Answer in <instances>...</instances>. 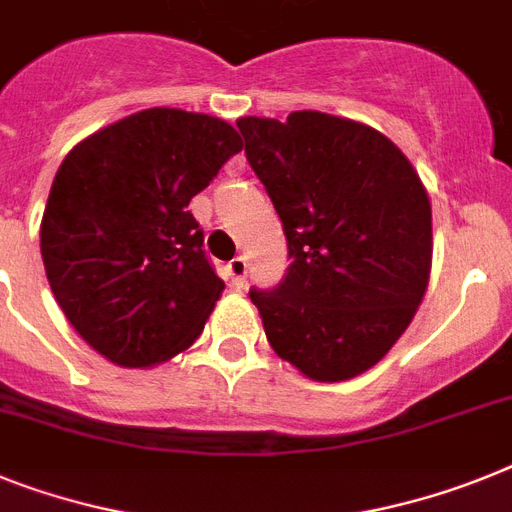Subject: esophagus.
<instances>
[{
    "label": "esophagus",
    "mask_w": 512,
    "mask_h": 512,
    "mask_svg": "<svg viewBox=\"0 0 512 512\" xmlns=\"http://www.w3.org/2000/svg\"><path fill=\"white\" fill-rule=\"evenodd\" d=\"M226 278H229L231 286L242 289L244 281H247V260H244V257H234V260L226 265Z\"/></svg>",
    "instance_id": "esophagus-1"
}]
</instances>
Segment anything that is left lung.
Listing matches in <instances>:
<instances>
[{"mask_svg":"<svg viewBox=\"0 0 512 512\" xmlns=\"http://www.w3.org/2000/svg\"><path fill=\"white\" fill-rule=\"evenodd\" d=\"M236 127L289 242L286 278L249 291L268 343L309 380L362 375L406 333L427 291L422 179L398 145L354 119L294 111Z\"/></svg>","mask_w":512,"mask_h":512,"instance_id":"obj_1","label":"left lung"}]
</instances>
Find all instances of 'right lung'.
Here are the masks:
<instances>
[{"label": "right lung", "instance_id": "obj_1", "mask_svg": "<svg viewBox=\"0 0 512 512\" xmlns=\"http://www.w3.org/2000/svg\"><path fill=\"white\" fill-rule=\"evenodd\" d=\"M242 150L229 122L145 109L67 153L41 218L64 317L111 364L145 369L190 349L223 281L187 205Z\"/></svg>", "mask_w": 512, "mask_h": 512}]
</instances>
